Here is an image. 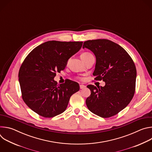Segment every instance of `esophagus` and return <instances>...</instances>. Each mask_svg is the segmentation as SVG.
I'll list each match as a JSON object with an SVG mask.
<instances>
[{
	"instance_id": "obj_1",
	"label": "esophagus",
	"mask_w": 152,
	"mask_h": 152,
	"mask_svg": "<svg viewBox=\"0 0 152 152\" xmlns=\"http://www.w3.org/2000/svg\"><path fill=\"white\" fill-rule=\"evenodd\" d=\"M85 87H86L85 85H80V89L83 90V89H84Z\"/></svg>"
}]
</instances>
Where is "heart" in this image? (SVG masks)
I'll list each match as a JSON object with an SVG mask.
<instances>
[{"label": "heart", "mask_w": 152, "mask_h": 152, "mask_svg": "<svg viewBox=\"0 0 152 152\" xmlns=\"http://www.w3.org/2000/svg\"><path fill=\"white\" fill-rule=\"evenodd\" d=\"M91 55H92V54L90 53H89V52H83V53H82L81 54L80 58H86V56H88Z\"/></svg>", "instance_id": "1"}]
</instances>
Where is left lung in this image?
<instances>
[{
	"label": "left lung",
	"mask_w": 152,
	"mask_h": 152,
	"mask_svg": "<svg viewBox=\"0 0 152 152\" xmlns=\"http://www.w3.org/2000/svg\"><path fill=\"white\" fill-rule=\"evenodd\" d=\"M92 51L96 58L93 75L104 86L88 85L91 95L86 104L94 114L109 118L117 114L132 100L135 91L137 70L127 52L117 43L106 39L88 40L82 47Z\"/></svg>",
	"instance_id": "8db88e82"
}]
</instances>
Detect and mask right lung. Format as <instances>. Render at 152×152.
<instances>
[{"label":"right lung","mask_w":152,"mask_h":152,"mask_svg":"<svg viewBox=\"0 0 152 152\" xmlns=\"http://www.w3.org/2000/svg\"><path fill=\"white\" fill-rule=\"evenodd\" d=\"M83 42L49 41L34 49L20 68L18 80L22 99L38 115L51 118L65 111L70 97L79 90L72 80L58 85L53 80L64 70L69 59Z\"/></svg>","instance_id":"add662e5"}]
</instances>
